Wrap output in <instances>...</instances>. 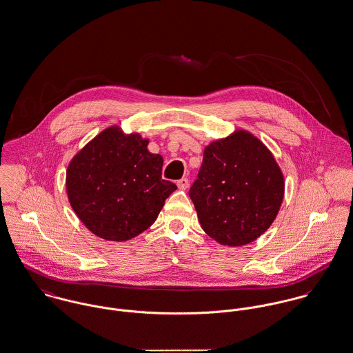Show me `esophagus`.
<instances>
[{
  "instance_id": "34e87169",
  "label": "esophagus",
  "mask_w": 353,
  "mask_h": 353,
  "mask_svg": "<svg viewBox=\"0 0 353 353\" xmlns=\"http://www.w3.org/2000/svg\"><path fill=\"white\" fill-rule=\"evenodd\" d=\"M189 183H190V182H189V178H182V179L178 181L176 185H178V188H179L181 190H186V189L189 188Z\"/></svg>"
}]
</instances>
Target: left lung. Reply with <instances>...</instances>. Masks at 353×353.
I'll use <instances>...</instances> for the list:
<instances>
[{
	"label": "left lung",
	"instance_id": "8db88e82",
	"mask_svg": "<svg viewBox=\"0 0 353 353\" xmlns=\"http://www.w3.org/2000/svg\"><path fill=\"white\" fill-rule=\"evenodd\" d=\"M283 174L254 134L237 130L213 141L189 195L201 228L217 243L241 247L274 223L283 201Z\"/></svg>",
	"mask_w": 353,
	"mask_h": 353
}]
</instances>
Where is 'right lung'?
I'll list each match as a JSON object with an SVG mask.
<instances>
[{"mask_svg": "<svg viewBox=\"0 0 353 353\" xmlns=\"http://www.w3.org/2000/svg\"><path fill=\"white\" fill-rule=\"evenodd\" d=\"M139 133L102 130L70 161L65 189L85 226L109 241H127L155 223L176 185L161 179L163 158Z\"/></svg>", "mask_w": 353, "mask_h": 353, "instance_id": "obj_1", "label": "right lung"}]
</instances>
